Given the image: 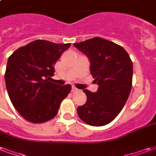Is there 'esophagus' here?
<instances>
[{"label": "esophagus", "mask_w": 156, "mask_h": 156, "mask_svg": "<svg viewBox=\"0 0 156 156\" xmlns=\"http://www.w3.org/2000/svg\"><path fill=\"white\" fill-rule=\"evenodd\" d=\"M78 89L77 88H75V87H72V91L74 92V91H78Z\"/></svg>", "instance_id": "esophagus-1"}]
</instances>
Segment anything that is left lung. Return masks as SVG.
<instances>
[{"instance_id":"obj_1","label":"left lung","mask_w":156,"mask_h":156,"mask_svg":"<svg viewBox=\"0 0 156 156\" xmlns=\"http://www.w3.org/2000/svg\"><path fill=\"white\" fill-rule=\"evenodd\" d=\"M74 47L90 62V73L98 85L97 92L83 89L87 101L77 108L79 118L93 126L108 124L117 117L127 101L132 88L133 63L119 45L94 37Z\"/></svg>"}]
</instances>
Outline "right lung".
<instances>
[{
    "instance_id": "right-lung-1",
    "label": "right lung",
    "mask_w": 156,
    "mask_h": 156,
    "mask_svg": "<svg viewBox=\"0 0 156 156\" xmlns=\"http://www.w3.org/2000/svg\"><path fill=\"white\" fill-rule=\"evenodd\" d=\"M70 45L36 40L9 57L6 90L13 106L27 120L43 123L53 119L71 91L70 84L60 86L50 82L56 62Z\"/></svg>"
}]
</instances>
